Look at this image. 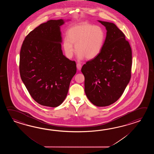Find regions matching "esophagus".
I'll use <instances>...</instances> for the list:
<instances>
[{
    "instance_id": "obj_1",
    "label": "esophagus",
    "mask_w": 154,
    "mask_h": 154,
    "mask_svg": "<svg viewBox=\"0 0 154 154\" xmlns=\"http://www.w3.org/2000/svg\"><path fill=\"white\" fill-rule=\"evenodd\" d=\"M82 65L80 64V63H78L77 64H76V67H77V69H78V70H81L82 69Z\"/></svg>"
}]
</instances>
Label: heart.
<instances>
[{
  "label": "heart",
  "mask_w": 154,
  "mask_h": 154,
  "mask_svg": "<svg viewBox=\"0 0 154 154\" xmlns=\"http://www.w3.org/2000/svg\"><path fill=\"white\" fill-rule=\"evenodd\" d=\"M67 35L63 39V47L69 58L73 56L74 45L79 59H94L101 52L105 42V31L101 26L88 23L71 27Z\"/></svg>",
  "instance_id": "1"
}]
</instances>
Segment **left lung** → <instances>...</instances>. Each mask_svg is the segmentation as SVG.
Returning <instances> with one entry per match:
<instances>
[{
  "instance_id": "obj_1",
  "label": "left lung",
  "mask_w": 154,
  "mask_h": 154,
  "mask_svg": "<svg viewBox=\"0 0 154 154\" xmlns=\"http://www.w3.org/2000/svg\"><path fill=\"white\" fill-rule=\"evenodd\" d=\"M107 35L100 53L82 68L85 92L90 101L105 107L117 101L131 78V49L125 35L113 23L98 21Z\"/></svg>"
}]
</instances>
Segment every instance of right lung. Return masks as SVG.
<instances>
[{
    "instance_id": "add662e5",
    "label": "right lung",
    "mask_w": 154,
    "mask_h": 154,
    "mask_svg": "<svg viewBox=\"0 0 154 154\" xmlns=\"http://www.w3.org/2000/svg\"><path fill=\"white\" fill-rule=\"evenodd\" d=\"M64 20H51L31 31L20 51V76L29 95L40 105L56 107L62 103L76 72L75 61L61 49L60 26Z\"/></svg>"
}]
</instances>
